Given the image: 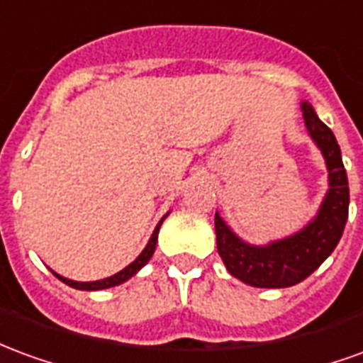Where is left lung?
<instances>
[{
	"label": "left lung",
	"mask_w": 363,
	"mask_h": 363,
	"mask_svg": "<svg viewBox=\"0 0 363 363\" xmlns=\"http://www.w3.org/2000/svg\"><path fill=\"white\" fill-rule=\"evenodd\" d=\"M305 126L319 145L328 169V192L317 218L294 237L268 247L243 243L216 213L218 252L228 270L255 288H289L305 280L327 260L342 237L348 220L350 190L340 147L335 134L323 124L309 103L301 104Z\"/></svg>",
	"instance_id": "left-lung-1"
}]
</instances>
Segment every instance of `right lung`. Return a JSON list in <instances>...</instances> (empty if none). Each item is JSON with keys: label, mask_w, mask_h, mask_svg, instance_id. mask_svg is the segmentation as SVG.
Instances as JSON below:
<instances>
[{"label": "right lung", "mask_w": 363, "mask_h": 363, "mask_svg": "<svg viewBox=\"0 0 363 363\" xmlns=\"http://www.w3.org/2000/svg\"><path fill=\"white\" fill-rule=\"evenodd\" d=\"M161 221H163V220H161ZM161 221H159V225L155 228V231H153V235H151L150 243H147V247L143 249L142 255H140V257H138V259H135L132 264H128L124 270H120L118 274H114V276H111V278H104V280H96V281H74V280H67V278H64V276H60V274L54 272V274H56V278L64 281V284H67V286H72V288L87 289V291L118 286V284H122V281H126L128 278H132V276H134V274L138 272L140 268L147 264V260L151 259V255L155 252V245H157V233H159V228H161Z\"/></svg>", "instance_id": "1"}]
</instances>
